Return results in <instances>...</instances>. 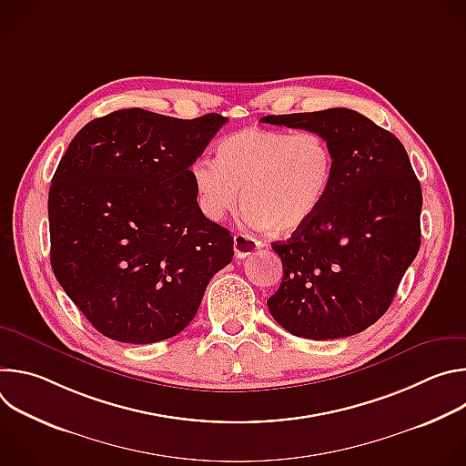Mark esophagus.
I'll return each instance as SVG.
<instances>
[{
    "mask_svg": "<svg viewBox=\"0 0 466 466\" xmlns=\"http://www.w3.org/2000/svg\"><path fill=\"white\" fill-rule=\"evenodd\" d=\"M258 241L252 239L250 236H245V234H236L234 236V252H236V258H245L248 254H252L256 248H258Z\"/></svg>",
    "mask_w": 466,
    "mask_h": 466,
    "instance_id": "34e87169",
    "label": "esophagus"
}]
</instances>
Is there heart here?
<instances>
[{
    "instance_id": "b5f03b06",
    "label": "heart",
    "mask_w": 466,
    "mask_h": 466,
    "mask_svg": "<svg viewBox=\"0 0 466 466\" xmlns=\"http://www.w3.org/2000/svg\"><path fill=\"white\" fill-rule=\"evenodd\" d=\"M189 175L201 212L221 221L238 205L252 227L291 236L324 205L336 175V153L319 132L247 127L221 138L216 160L197 158Z\"/></svg>"
}]
</instances>
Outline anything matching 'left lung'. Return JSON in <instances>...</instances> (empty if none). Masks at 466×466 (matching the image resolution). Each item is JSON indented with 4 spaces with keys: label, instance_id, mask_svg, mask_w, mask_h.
Here are the masks:
<instances>
[{
    "label": "left lung",
    "instance_id": "left-lung-1",
    "mask_svg": "<svg viewBox=\"0 0 466 466\" xmlns=\"http://www.w3.org/2000/svg\"><path fill=\"white\" fill-rule=\"evenodd\" d=\"M263 123L324 135L336 175L319 214L271 247L284 277L268 306L289 334H360L390 306L420 247L422 189L394 135L350 108L265 116Z\"/></svg>",
    "mask_w": 466,
    "mask_h": 466
}]
</instances>
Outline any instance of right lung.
<instances>
[{"label":"right lung","mask_w":466,"mask_h":466,"mask_svg":"<svg viewBox=\"0 0 466 466\" xmlns=\"http://www.w3.org/2000/svg\"><path fill=\"white\" fill-rule=\"evenodd\" d=\"M225 123L123 108L86 123L64 153L47 198L51 268L108 339L177 336L232 261L234 238L205 218L189 175Z\"/></svg>","instance_id":"right-lung-1"}]
</instances>
